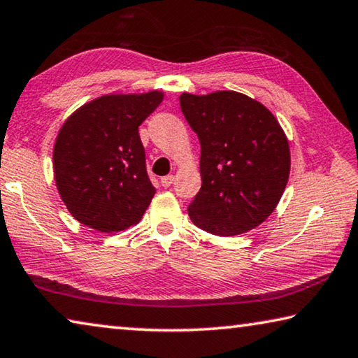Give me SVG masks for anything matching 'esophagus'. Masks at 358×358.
Here are the masks:
<instances>
[{
	"label": "esophagus",
	"instance_id": "34e87169",
	"mask_svg": "<svg viewBox=\"0 0 358 358\" xmlns=\"http://www.w3.org/2000/svg\"><path fill=\"white\" fill-rule=\"evenodd\" d=\"M173 180H175L173 175H166V177L161 178V183H162L164 188H169V186L173 183Z\"/></svg>",
	"mask_w": 358,
	"mask_h": 358
}]
</instances>
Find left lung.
Instances as JSON below:
<instances>
[{"mask_svg":"<svg viewBox=\"0 0 358 358\" xmlns=\"http://www.w3.org/2000/svg\"><path fill=\"white\" fill-rule=\"evenodd\" d=\"M180 106L201 141L202 186L188 207L192 223L215 236L257 228L274 212L290 175L280 124L239 92L181 94Z\"/></svg>","mask_w":358,"mask_h":358,"instance_id":"1","label":"left lung"}]
</instances>
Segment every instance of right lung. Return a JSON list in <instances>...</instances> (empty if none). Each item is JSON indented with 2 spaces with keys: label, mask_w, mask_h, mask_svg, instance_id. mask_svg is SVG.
<instances>
[{
  "label": "right lung",
  "mask_w": 358,
  "mask_h": 358,
  "mask_svg": "<svg viewBox=\"0 0 358 358\" xmlns=\"http://www.w3.org/2000/svg\"><path fill=\"white\" fill-rule=\"evenodd\" d=\"M162 99L156 90L106 95L79 108L60 129L54 146L57 189L83 224L117 232L143 217L156 189L138 127Z\"/></svg>",
  "instance_id": "1"
}]
</instances>
